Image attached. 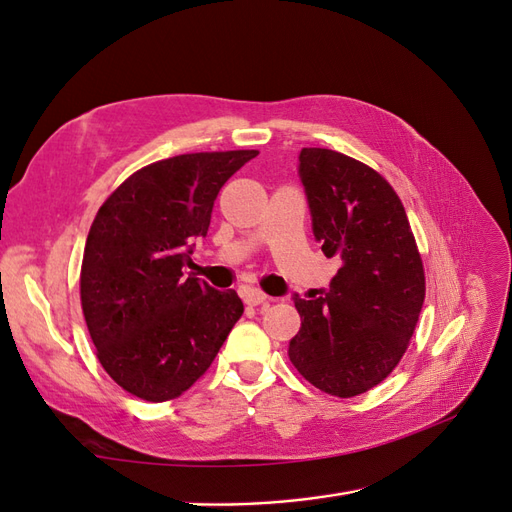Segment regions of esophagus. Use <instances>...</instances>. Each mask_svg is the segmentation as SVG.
I'll return each mask as SVG.
<instances>
[{"label":"esophagus","mask_w":512,"mask_h":512,"mask_svg":"<svg viewBox=\"0 0 512 512\" xmlns=\"http://www.w3.org/2000/svg\"><path fill=\"white\" fill-rule=\"evenodd\" d=\"M241 297H243L245 305H262V303L269 301L267 294L262 292L260 288H254V286H245V288L241 290Z\"/></svg>","instance_id":"obj_1"}]
</instances>
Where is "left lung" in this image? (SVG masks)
Segmentation results:
<instances>
[{
  "mask_svg": "<svg viewBox=\"0 0 512 512\" xmlns=\"http://www.w3.org/2000/svg\"><path fill=\"white\" fill-rule=\"evenodd\" d=\"M299 162L314 235L342 269L320 297L294 299L301 331L288 356L316 389L354 397L408 350L425 301L423 260L406 209L378 170L320 147H303Z\"/></svg>",
  "mask_w": 512,
  "mask_h": 512,
  "instance_id": "obj_1",
  "label": "left lung"
}]
</instances>
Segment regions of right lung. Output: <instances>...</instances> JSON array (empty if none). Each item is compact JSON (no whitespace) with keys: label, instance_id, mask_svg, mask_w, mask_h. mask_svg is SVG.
Listing matches in <instances>:
<instances>
[{"label":"right lung","instance_id":"obj_1","mask_svg":"<svg viewBox=\"0 0 512 512\" xmlns=\"http://www.w3.org/2000/svg\"><path fill=\"white\" fill-rule=\"evenodd\" d=\"M256 149L200 151L136 170L89 228L81 305L104 371L123 391L170 401L205 374L243 314L235 290L183 275L213 200Z\"/></svg>","mask_w":512,"mask_h":512}]
</instances>
